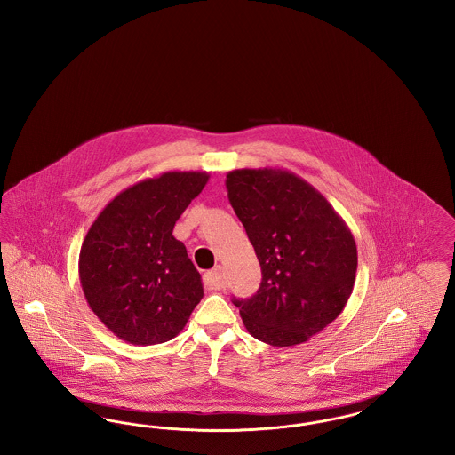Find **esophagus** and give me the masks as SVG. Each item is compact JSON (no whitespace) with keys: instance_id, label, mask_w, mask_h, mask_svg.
<instances>
[{"instance_id":"1","label":"esophagus","mask_w":455,"mask_h":455,"mask_svg":"<svg viewBox=\"0 0 455 455\" xmlns=\"http://www.w3.org/2000/svg\"><path fill=\"white\" fill-rule=\"evenodd\" d=\"M221 280H223V267L221 266H215L212 271L204 273L203 282L208 288H215L218 290L221 286Z\"/></svg>"}]
</instances>
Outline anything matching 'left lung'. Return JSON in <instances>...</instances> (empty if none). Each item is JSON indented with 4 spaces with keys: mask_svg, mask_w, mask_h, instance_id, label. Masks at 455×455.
<instances>
[{
    "mask_svg": "<svg viewBox=\"0 0 455 455\" xmlns=\"http://www.w3.org/2000/svg\"><path fill=\"white\" fill-rule=\"evenodd\" d=\"M227 189L262 271L254 297L234 299L245 329L271 347L308 341L353 291L358 254L351 230L314 186L283 169L232 171Z\"/></svg>",
    "mask_w": 455,
    "mask_h": 455,
    "instance_id": "8db88e82",
    "label": "left lung"
}]
</instances>
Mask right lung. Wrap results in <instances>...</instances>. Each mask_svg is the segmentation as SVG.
<instances>
[{"instance_id": "right-lung-1", "label": "right lung", "mask_w": 455, "mask_h": 455, "mask_svg": "<svg viewBox=\"0 0 455 455\" xmlns=\"http://www.w3.org/2000/svg\"><path fill=\"white\" fill-rule=\"evenodd\" d=\"M210 179L164 172L116 196L92 223L78 271L90 308L119 339L175 338L203 299V283L173 225Z\"/></svg>"}]
</instances>
